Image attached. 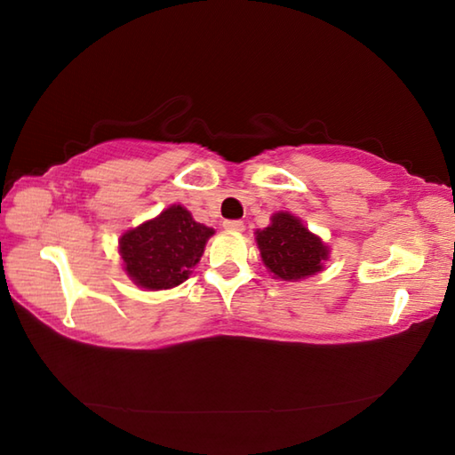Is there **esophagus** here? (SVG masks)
Segmentation results:
<instances>
[{
	"instance_id": "obj_1",
	"label": "esophagus",
	"mask_w": 455,
	"mask_h": 455,
	"mask_svg": "<svg viewBox=\"0 0 455 455\" xmlns=\"http://www.w3.org/2000/svg\"><path fill=\"white\" fill-rule=\"evenodd\" d=\"M222 227L230 230V233H243L244 222L243 220H225V222H222Z\"/></svg>"
}]
</instances>
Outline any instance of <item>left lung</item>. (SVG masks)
Returning a JSON list of instances; mask_svg holds the SVG:
<instances>
[{
	"label": "left lung",
	"instance_id": "obj_1",
	"mask_svg": "<svg viewBox=\"0 0 455 455\" xmlns=\"http://www.w3.org/2000/svg\"><path fill=\"white\" fill-rule=\"evenodd\" d=\"M255 241L267 271L287 283L321 273L331 255L323 238L289 211L275 212L271 225L255 230Z\"/></svg>",
	"mask_w": 455,
	"mask_h": 455
}]
</instances>
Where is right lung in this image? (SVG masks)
Here are the masks:
<instances>
[{"label":"right lung","instance_id":"right-lung-1","mask_svg":"<svg viewBox=\"0 0 455 455\" xmlns=\"http://www.w3.org/2000/svg\"><path fill=\"white\" fill-rule=\"evenodd\" d=\"M212 235L214 228L200 225L182 204H171L122 233V268L144 291L174 289L188 279Z\"/></svg>","mask_w":455,"mask_h":455}]
</instances>
